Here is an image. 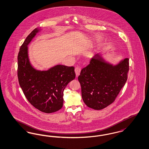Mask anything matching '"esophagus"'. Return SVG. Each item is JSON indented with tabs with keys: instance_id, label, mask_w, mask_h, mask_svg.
Segmentation results:
<instances>
[{
	"instance_id": "esophagus-1",
	"label": "esophagus",
	"mask_w": 149,
	"mask_h": 149,
	"mask_svg": "<svg viewBox=\"0 0 149 149\" xmlns=\"http://www.w3.org/2000/svg\"><path fill=\"white\" fill-rule=\"evenodd\" d=\"M75 74H76V76L78 77L80 73L81 72V67L79 66H77L75 67Z\"/></svg>"
}]
</instances>
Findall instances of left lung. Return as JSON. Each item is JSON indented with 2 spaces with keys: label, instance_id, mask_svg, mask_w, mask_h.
Returning <instances> with one entry per match:
<instances>
[{
  "label": "left lung",
  "instance_id": "8db88e82",
  "mask_svg": "<svg viewBox=\"0 0 149 149\" xmlns=\"http://www.w3.org/2000/svg\"><path fill=\"white\" fill-rule=\"evenodd\" d=\"M129 70L128 58L113 65L106 63L99 54L95 55L78 77L84 103L97 110L110 105L124 86Z\"/></svg>",
  "mask_w": 149,
  "mask_h": 149
}]
</instances>
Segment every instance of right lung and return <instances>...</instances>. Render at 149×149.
I'll list each match as a JSON object with an SVG mask.
<instances>
[{
	"label": "right lung",
	"instance_id": "add662e5",
	"mask_svg": "<svg viewBox=\"0 0 149 149\" xmlns=\"http://www.w3.org/2000/svg\"><path fill=\"white\" fill-rule=\"evenodd\" d=\"M39 29L36 28L26 37L18 55V77L24 95L30 104L40 111L52 113L63 105V91L68 84L75 77L74 66L58 65L47 71H39L31 65L28 45Z\"/></svg>",
	"mask_w": 149,
	"mask_h": 149
}]
</instances>
